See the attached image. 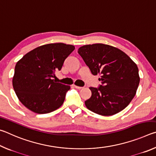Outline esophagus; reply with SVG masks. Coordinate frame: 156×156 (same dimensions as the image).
Segmentation results:
<instances>
[{"instance_id":"1","label":"esophagus","mask_w":156,"mask_h":156,"mask_svg":"<svg viewBox=\"0 0 156 156\" xmlns=\"http://www.w3.org/2000/svg\"><path fill=\"white\" fill-rule=\"evenodd\" d=\"M73 87H74L75 88L78 89H83V87H79V86H77V85H73Z\"/></svg>"}]
</instances>
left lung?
Segmentation results:
<instances>
[{
  "mask_svg": "<svg viewBox=\"0 0 156 156\" xmlns=\"http://www.w3.org/2000/svg\"><path fill=\"white\" fill-rule=\"evenodd\" d=\"M78 53L92 74L101 75L98 87H89L91 96L84 102L87 108L97 114L112 115L127 107L140 83L136 63L120 49L101 43L80 47Z\"/></svg>",
  "mask_w": 156,
  "mask_h": 156,
  "instance_id": "1",
  "label": "left lung"
}]
</instances>
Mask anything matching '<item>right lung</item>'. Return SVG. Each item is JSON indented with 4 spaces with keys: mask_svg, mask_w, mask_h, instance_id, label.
Here are the masks:
<instances>
[{
    "mask_svg": "<svg viewBox=\"0 0 156 156\" xmlns=\"http://www.w3.org/2000/svg\"><path fill=\"white\" fill-rule=\"evenodd\" d=\"M75 47L64 43L42 45L26 54L15 67L12 84L18 98L36 113H48L61 106L70 86L52 78Z\"/></svg>",
    "mask_w": 156,
    "mask_h": 156,
    "instance_id": "add662e5",
    "label": "right lung"
}]
</instances>
